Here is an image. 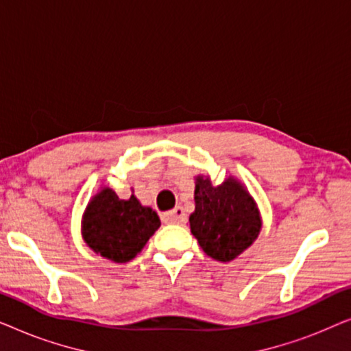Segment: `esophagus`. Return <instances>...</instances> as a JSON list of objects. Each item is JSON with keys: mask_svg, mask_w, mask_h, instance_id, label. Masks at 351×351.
I'll return each mask as SVG.
<instances>
[{"mask_svg": "<svg viewBox=\"0 0 351 351\" xmlns=\"http://www.w3.org/2000/svg\"><path fill=\"white\" fill-rule=\"evenodd\" d=\"M162 217H165L167 223H177V225L186 223V214H185V210L180 208V206H176L174 209L169 210V213H166Z\"/></svg>", "mask_w": 351, "mask_h": 351, "instance_id": "esophagus-1", "label": "esophagus"}]
</instances>
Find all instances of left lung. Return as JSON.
I'll return each instance as SVG.
<instances>
[{"label": "left lung", "instance_id": "obj_1", "mask_svg": "<svg viewBox=\"0 0 351 351\" xmlns=\"http://www.w3.org/2000/svg\"><path fill=\"white\" fill-rule=\"evenodd\" d=\"M190 228L209 257L230 262L257 238L261 217L254 199L239 182L228 179L213 186L209 179L198 177Z\"/></svg>", "mask_w": 351, "mask_h": 351}]
</instances>
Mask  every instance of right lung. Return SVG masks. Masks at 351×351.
<instances>
[{"instance_id":"right-lung-1","label":"right lung","mask_w":351,"mask_h":351,"mask_svg":"<svg viewBox=\"0 0 351 351\" xmlns=\"http://www.w3.org/2000/svg\"><path fill=\"white\" fill-rule=\"evenodd\" d=\"M160 225L155 210L143 208L134 195L121 199L113 190L104 189L86 209L83 237L93 251L124 263L142 251Z\"/></svg>"}]
</instances>
